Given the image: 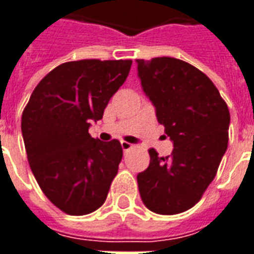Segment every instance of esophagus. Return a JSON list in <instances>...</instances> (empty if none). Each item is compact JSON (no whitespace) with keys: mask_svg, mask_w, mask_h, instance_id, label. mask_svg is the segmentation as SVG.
<instances>
[{"mask_svg":"<svg viewBox=\"0 0 254 254\" xmlns=\"http://www.w3.org/2000/svg\"><path fill=\"white\" fill-rule=\"evenodd\" d=\"M121 146H122V149L127 152L129 151V149H132L133 144H130V142H127V141H121Z\"/></svg>","mask_w":254,"mask_h":254,"instance_id":"obj_1","label":"esophagus"}]
</instances>
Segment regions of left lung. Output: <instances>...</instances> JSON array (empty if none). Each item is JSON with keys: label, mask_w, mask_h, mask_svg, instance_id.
Here are the masks:
<instances>
[{"label": "left lung", "mask_w": 254, "mask_h": 254, "mask_svg": "<svg viewBox=\"0 0 254 254\" xmlns=\"http://www.w3.org/2000/svg\"><path fill=\"white\" fill-rule=\"evenodd\" d=\"M144 93L174 141L172 155L149 149V167L137 175L142 202L163 215L198 203L217 175L229 141L230 113L215 84L200 69L175 58L137 59Z\"/></svg>", "instance_id": "8db88e82"}]
</instances>
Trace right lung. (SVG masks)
<instances>
[{"label":"right lung","instance_id":"add662e5","mask_svg":"<svg viewBox=\"0 0 254 254\" xmlns=\"http://www.w3.org/2000/svg\"><path fill=\"white\" fill-rule=\"evenodd\" d=\"M132 60L84 59L58 65L39 82L22 112L21 132L41 191L69 215H86L105 203L122 159L118 140L89 134Z\"/></svg>","mask_w":254,"mask_h":254}]
</instances>
